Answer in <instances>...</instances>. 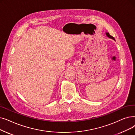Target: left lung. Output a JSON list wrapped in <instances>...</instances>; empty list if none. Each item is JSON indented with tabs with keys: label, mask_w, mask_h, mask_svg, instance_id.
Here are the masks:
<instances>
[{
	"label": "left lung",
	"mask_w": 135,
	"mask_h": 135,
	"mask_svg": "<svg viewBox=\"0 0 135 135\" xmlns=\"http://www.w3.org/2000/svg\"><path fill=\"white\" fill-rule=\"evenodd\" d=\"M106 35H107V36L108 37H109V38H111V39H113L114 40H115V38H114V37H113L112 36H111V35H110L108 32H106Z\"/></svg>",
	"instance_id": "left-lung-1"
}]
</instances>
